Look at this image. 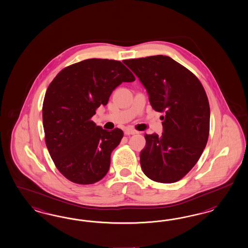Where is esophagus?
I'll list each match as a JSON object with an SVG mask.
<instances>
[{
    "mask_svg": "<svg viewBox=\"0 0 248 248\" xmlns=\"http://www.w3.org/2000/svg\"><path fill=\"white\" fill-rule=\"evenodd\" d=\"M124 134L126 135H135V134H138V132L137 131H135L134 129H130V128H127V129H125V131H124Z\"/></svg>",
    "mask_w": 248,
    "mask_h": 248,
    "instance_id": "1",
    "label": "esophagus"
}]
</instances>
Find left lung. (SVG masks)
<instances>
[{
	"label": "left lung",
	"mask_w": 248,
	"mask_h": 248,
	"mask_svg": "<svg viewBox=\"0 0 248 248\" xmlns=\"http://www.w3.org/2000/svg\"><path fill=\"white\" fill-rule=\"evenodd\" d=\"M149 94L162 116L164 132L144 135L140 164L151 180L171 184L195 166L206 145L210 128L209 102L192 72L169 56L155 55L124 61Z\"/></svg>",
	"instance_id": "obj_1"
}]
</instances>
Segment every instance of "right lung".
<instances>
[{
    "instance_id": "add662e5",
    "label": "right lung",
    "mask_w": 248,
    "mask_h": 248,
    "mask_svg": "<svg viewBox=\"0 0 248 248\" xmlns=\"http://www.w3.org/2000/svg\"><path fill=\"white\" fill-rule=\"evenodd\" d=\"M135 80L119 61L93 58L62 69L50 83L43 105L45 143L68 180L92 185L105 177L124 133L97 126L92 117L118 85Z\"/></svg>"
}]
</instances>
